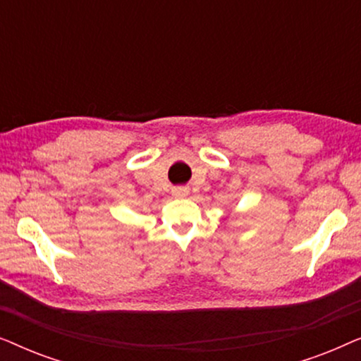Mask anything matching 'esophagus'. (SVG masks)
<instances>
[{"label":"esophagus","mask_w":361,"mask_h":361,"mask_svg":"<svg viewBox=\"0 0 361 361\" xmlns=\"http://www.w3.org/2000/svg\"><path fill=\"white\" fill-rule=\"evenodd\" d=\"M172 194L176 197H185L189 194V189H187V187H174V189H172Z\"/></svg>","instance_id":"34e87169"}]
</instances>
